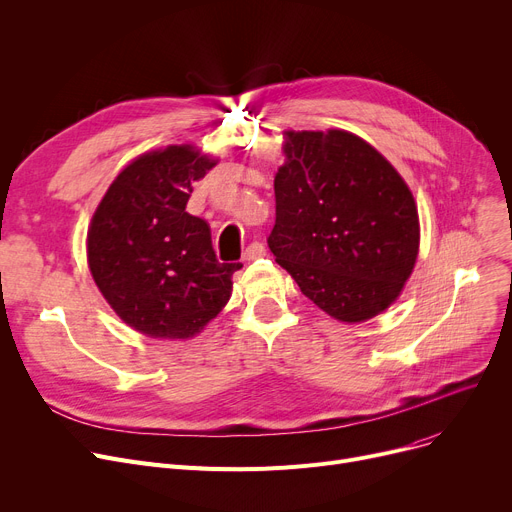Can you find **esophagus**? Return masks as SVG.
Returning a JSON list of instances; mask_svg holds the SVG:
<instances>
[{
    "label": "esophagus",
    "mask_w": 512,
    "mask_h": 512,
    "mask_svg": "<svg viewBox=\"0 0 512 512\" xmlns=\"http://www.w3.org/2000/svg\"><path fill=\"white\" fill-rule=\"evenodd\" d=\"M265 255V247L261 245V242H251V245L247 247V251L242 253V259L245 261H255V259H261Z\"/></svg>",
    "instance_id": "34e87169"
}]
</instances>
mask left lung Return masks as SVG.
<instances>
[{"label": "left lung", "mask_w": 512, "mask_h": 512, "mask_svg": "<svg viewBox=\"0 0 512 512\" xmlns=\"http://www.w3.org/2000/svg\"><path fill=\"white\" fill-rule=\"evenodd\" d=\"M274 178L276 261L321 311L359 324L386 311L419 253V215L390 161L346 130L286 132Z\"/></svg>", "instance_id": "1"}]
</instances>
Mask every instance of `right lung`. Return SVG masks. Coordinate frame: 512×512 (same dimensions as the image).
<instances>
[{"instance_id":"add662e5","label":"right lung","mask_w":512,"mask_h":512,"mask_svg":"<svg viewBox=\"0 0 512 512\" xmlns=\"http://www.w3.org/2000/svg\"><path fill=\"white\" fill-rule=\"evenodd\" d=\"M215 159L191 145L145 153L103 195L87 234L93 280L124 324L151 338H191L232 294L240 263H220L205 220L186 211Z\"/></svg>"}]
</instances>
